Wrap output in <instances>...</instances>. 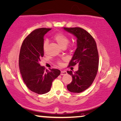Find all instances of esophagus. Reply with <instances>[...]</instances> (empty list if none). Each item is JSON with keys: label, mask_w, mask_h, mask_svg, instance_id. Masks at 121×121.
<instances>
[{"label": "esophagus", "mask_w": 121, "mask_h": 121, "mask_svg": "<svg viewBox=\"0 0 121 121\" xmlns=\"http://www.w3.org/2000/svg\"><path fill=\"white\" fill-rule=\"evenodd\" d=\"M66 74H67V72L65 71H62L60 72V75H62V76L66 75Z\"/></svg>", "instance_id": "34e87169"}]
</instances>
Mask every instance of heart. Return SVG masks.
<instances>
[{"instance_id": "b5f03b06", "label": "heart", "mask_w": 121, "mask_h": 121, "mask_svg": "<svg viewBox=\"0 0 121 121\" xmlns=\"http://www.w3.org/2000/svg\"><path fill=\"white\" fill-rule=\"evenodd\" d=\"M53 39H54L55 41L58 44V45L62 48H65L67 45L68 44L69 42V37L66 36L65 35L61 33H57V34L55 35L54 36H53ZM48 45V40H45L43 43V49L44 52H46V50H47ZM58 64H62L61 61H59Z\"/></svg>"}]
</instances>
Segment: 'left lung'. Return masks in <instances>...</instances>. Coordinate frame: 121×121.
I'll list each match as a JSON object with an SVG mask.
<instances>
[{
  "label": "left lung",
  "mask_w": 121,
  "mask_h": 121,
  "mask_svg": "<svg viewBox=\"0 0 121 121\" xmlns=\"http://www.w3.org/2000/svg\"><path fill=\"white\" fill-rule=\"evenodd\" d=\"M63 28L77 38V48L69 66L78 65V70L74 72L67 71L72 78L67 89L71 92L79 93L91 86L97 73L99 56L97 45L91 35L81 27Z\"/></svg>",
  "instance_id": "obj_1"
}]
</instances>
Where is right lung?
<instances>
[{
  "mask_svg": "<svg viewBox=\"0 0 121 121\" xmlns=\"http://www.w3.org/2000/svg\"><path fill=\"white\" fill-rule=\"evenodd\" d=\"M51 29L39 28L33 30L23 42L19 57V66L22 78L30 90L38 94L49 91L53 80L60 74L56 69L45 70L40 65L43 57L44 37Z\"/></svg>",
  "mask_w": 121,
  "mask_h": 121,
  "instance_id": "add662e5",
  "label": "right lung"
}]
</instances>
